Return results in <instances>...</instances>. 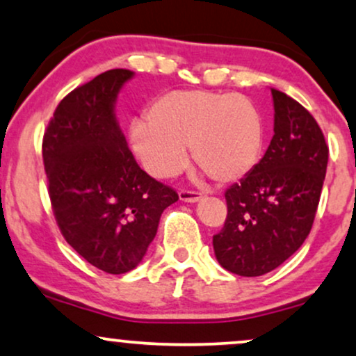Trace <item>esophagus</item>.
<instances>
[{"instance_id":"esophagus-1","label":"esophagus","mask_w":356,"mask_h":356,"mask_svg":"<svg viewBox=\"0 0 356 356\" xmlns=\"http://www.w3.org/2000/svg\"><path fill=\"white\" fill-rule=\"evenodd\" d=\"M201 193L193 191V190H179V200L185 201V203H195L201 198Z\"/></svg>"}]
</instances>
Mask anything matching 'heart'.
<instances>
[{
  "label": "heart",
  "mask_w": 356,
  "mask_h": 356,
  "mask_svg": "<svg viewBox=\"0 0 356 356\" xmlns=\"http://www.w3.org/2000/svg\"><path fill=\"white\" fill-rule=\"evenodd\" d=\"M135 152L150 173L173 177L188 163V145L218 183L241 179L259 161L264 129L257 108L238 94L173 90L158 97L147 120L130 129Z\"/></svg>",
  "instance_id": "b5f03b06"
}]
</instances>
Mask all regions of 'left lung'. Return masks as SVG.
Returning <instances> with one entry per match:
<instances>
[{
	"instance_id": "obj_1",
	"label": "left lung",
	"mask_w": 356,
	"mask_h": 356,
	"mask_svg": "<svg viewBox=\"0 0 356 356\" xmlns=\"http://www.w3.org/2000/svg\"><path fill=\"white\" fill-rule=\"evenodd\" d=\"M274 99V137L261 161L225 193L227 216L213 236L218 262L257 277L287 261L312 229L328 163L317 120L284 92Z\"/></svg>"
}]
</instances>
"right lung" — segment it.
I'll list each match as a JSON object with an SVG mask.
<instances>
[{"instance_id":"right-lung-1","label":"right lung","mask_w":356,"mask_h":356,"mask_svg":"<svg viewBox=\"0 0 356 356\" xmlns=\"http://www.w3.org/2000/svg\"><path fill=\"white\" fill-rule=\"evenodd\" d=\"M134 72L112 69L69 92L42 137L47 193L60 234L107 274L138 266L177 190L140 168L113 105Z\"/></svg>"}]
</instances>
